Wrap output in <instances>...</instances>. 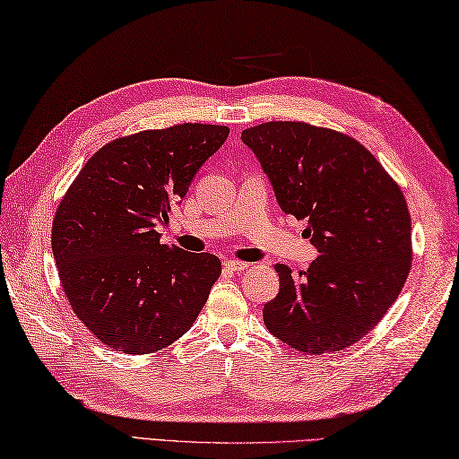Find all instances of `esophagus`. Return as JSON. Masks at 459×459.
Listing matches in <instances>:
<instances>
[{
  "instance_id": "34e87169",
  "label": "esophagus",
  "mask_w": 459,
  "mask_h": 459,
  "mask_svg": "<svg viewBox=\"0 0 459 459\" xmlns=\"http://www.w3.org/2000/svg\"><path fill=\"white\" fill-rule=\"evenodd\" d=\"M223 265H226L230 272H244V270H247V267H249V264L238 262V259H223Z\"/></svg>"
}]
</instances>
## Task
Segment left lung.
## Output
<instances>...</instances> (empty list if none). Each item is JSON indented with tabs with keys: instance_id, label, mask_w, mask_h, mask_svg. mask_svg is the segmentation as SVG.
Masks as SVG:
<instances>
[{
	"instance_id": "left-lung-1",
	"label": "left lung",
	"mask_w": 459,
	"mask_h": 459,
	"mask_svg": "<svg viewBox=\"0 0 459 459\" xmlns=\"http://www.w3.org/2000/svg\"><path fill=\"white\" fill-rule=\"evenodd\" d=\"M285 213L306 220L317 247L264 306L267 332L304 353H335L368 335L400 296L411 267V220L400 186L353 137L304 122L241 132Z\"/></svg>"
}]
</instances>
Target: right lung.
Here are the masks:
<instances>
[{
    "instance_id": "add662e5",
    "label": "right lung",
    "mask_w": 459,
    "mask_h": 459,
    "mask_svg": "<svg viewBox=\"0 0 459 459\" xmlns=\"http://www.w3.org/2000/svg\"><path fill=\"white\" fill-rule=\"evenodd\" d=\"M228 134L226 126L181 124L119 137L91 155L57 205L59 280L74 314L108 348L160 351L200 316L221 262L161 244L155 226Z\"/></svg>"
}]
</instances>
